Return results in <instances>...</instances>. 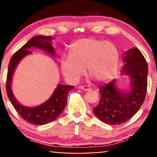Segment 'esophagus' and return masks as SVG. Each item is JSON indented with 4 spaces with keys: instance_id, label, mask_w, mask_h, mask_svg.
Wrapping results in <instances>:
<instances>
[{
    "instance_id": "esophagus-1",
    "label": "esophagus",
    "mask_w": 157,
    "mask_h": 157,
    "mask_svg": "<svg viewBox=\"0 0 157 157\" xmlns=\"http://www.w3.org/2000/svg\"><path fill=\"white\" fill-rule=\"evenodd\" d=\"M80 89L84 90V91H90L91 90V88L89 86H82L80 87Z\"/></svg>"
}]
</instances>
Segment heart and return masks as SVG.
<instances>
[{"mask_svg": "<svg viewBox=\"0 0 157 157\" xmlns=\"http://www.w3.org/2000/svg\"><path fill=\"white\" fill-rule=\"evenodd\" d=\"M120 65V52L110 41L83 38L70 46L67 56L62 57L60 69L67 82L76 83L86 73L100 83L113 78Z\"/></svg>", "mask_w": 157, "mask_h": 157, "instance_id": "1", "label": "heart"}]
</instances>
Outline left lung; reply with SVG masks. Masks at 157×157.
<instances>
[{"mask_svg": "<svg viewBox=\"0 0 157 157\" xmlns=\"http://www.w3.org/2000/svg\"><path fill=\"white\" fill-rule=\"evenodd\" d=\"M121 75L129 78V90H120L117 80L102 86L101 99L93 108L94 113L108 125L126 123L138 111L144 102L147 87L148 67L144 56L138 48L129 49L123 53Z\"/></svg>", "mask_w": 157, "mask_h": 157, "instance_id": "1", "label": "left lung"}]
</instances>
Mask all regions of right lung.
Returning <instances> with one entry per match:
<instances>
[{
    "instance_id": "right-lung-1",
    "label": "right lung",
    "mask_w": 157,
    "mask_h": 157,
    "mask_svg": "<svg viewBox=\"0 0 157 157\" xmlns=\"http://www.w3.org/2000/svg\"><path fill=\"white\" fill-rule=\"evenodd\" d=\"M52 37L39 35L32 37L21 47L11 58L8 66L6 78V93L11 104L19 116L28 123L34 125H45L55 120L62 113L67 105L68 92L74 88V86L58 84L49 99L35 107H26L19 103L13 95L12 80L16 67L20 61L26 56L31 54V48H37L44 50L51 56L55 57V48L52 46Z\"/></svg>"
}]
</instances>
